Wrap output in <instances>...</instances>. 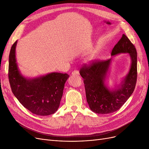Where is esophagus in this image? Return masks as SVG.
<instances>
[{
    "label": "esophagus",
    "mask_w": 149,
    "mask_h": 149,
    "mask_svg": "<svg viewBox=\"0 0 149 149\" xmlns=\"http://www.w3.org/2000/svg\"><path fill=\"white\" fill-rule=\"evenodd\" d=\"M72 75H79V73L78 70H74L73 72H72Z\"/></svg>",
    "instance_id": "34e87169"
}]
</instances>
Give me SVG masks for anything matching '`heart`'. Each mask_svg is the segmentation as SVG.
I'll list each match as a JSON object with an SVG mask.
<instances>
[{"instance_id": "1", "label": "heart", "mask_w": 149, "mask_h": 149, "mask_svg": "<svg viewBox=\"0 0 149 149\" xmlns=\"http://www.w3.org/2000/svg\"><path fill=\"white\" fill-rule=\"evenodd\" d=\"M96 60V55L95 53H92L88 56V61L89 62H93Z\"/></svg>"}]
</instances>
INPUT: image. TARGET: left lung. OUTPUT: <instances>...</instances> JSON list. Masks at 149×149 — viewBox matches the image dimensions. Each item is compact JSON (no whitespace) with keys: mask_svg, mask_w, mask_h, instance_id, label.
<instances>
[{"mask_svg":"<svg viewBox=\"0 0 149 149\" xmlns=\"http://www.w3.org/2000/svg\"><path fill=\"white\" fill-rule=\"evenodd\" d=\"M121 53H129L131 65L120 84L113 89L108 88L105 84L112 58L106 61H94L89 66L84 65L80 70L79 73L84 79L87 102L95 113L106 114L118 111L134 91L137 77V54L134 45L124 34L112 49L111 56Z\"/></svg>","mask_w":149,"mask_h":149,"instance_id":"obj_1","label":"left lung"}]
</instances>
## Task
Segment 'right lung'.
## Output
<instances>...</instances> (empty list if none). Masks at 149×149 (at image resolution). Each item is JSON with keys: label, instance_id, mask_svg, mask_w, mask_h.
<instances>
[{"label": "right lung", "instance_id": "obj_1", "mask_svg": "<svg viewBox=\"0 0 149 149\" xmlns=\"http://www.w3.org/2000/svg\"><path fill=\"white\" fill-rule=\"evenodd\" d=\"M17 41L10 49L8 61V79L13 94L32 113L38 116L54 114L60 106L65 84L69 75L53 72L38 77H25L16 60Z\"/></svg>", "mask_w": 149, "mask_h": 149}]
</instances>
